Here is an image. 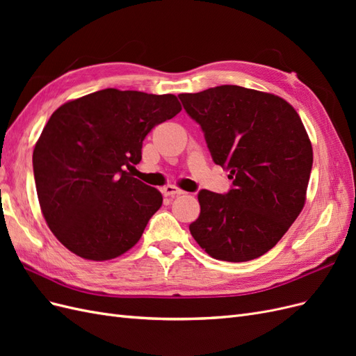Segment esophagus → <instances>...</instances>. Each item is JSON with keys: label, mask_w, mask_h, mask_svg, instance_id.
<instances>
[{"label": "esophagus", "mask_w": 356, "mask_h": 356, "mask_svg": "<svg viewBox=\"0 0 356 356\" xmlns=\"http://www.w3.org/2000/svg\"><path fill=\"white\" fill-rule=\"evenodd\" d=\"M161 193H163L165 196H170V197L179 196V195H184V191L179 190V188H177L175 186H166V187H163V190H161Z\"/></svg>", "instance_id": "34e87169"}]
</instances>
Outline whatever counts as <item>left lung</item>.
Listing matches in <instances>:
<instances>
[{
	"label": "left lung",
	"mask_w": 356,
	"mask_h": 356,
	"mask_svg": "<svg viewBox=\"0 0 356 356\" xmlns=\"http://www.w3.org/2000/svg\"><path fill=\"white\" fill-rule=\"evenodd\" d=\"M178 98L233 181L224 195L199 191L191 236L217 260L261 257L305 207L314 152L300 115L279 96L232 84Z\"/></svg>",
	"instance_id": "8db88e82"
}]
</instances>
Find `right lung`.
Masks as SVG:
<instances>
[{"label":"right lung","mask_w":356,"mask_h":356,"mask_svg":"<svg viewBox=\"0 0 356 356\" xmlns=\"http://www.w3.org/2000/svg\"><path fill=\"white\" fill-rule=\"evenodd\" d=\"M181 111L174 95L104 89L51 114L32 154L51 233L86 260H111L141 239L161 193L131 175L152 129Z\"/></svg>","instance_id":"1"}]
</instances>
